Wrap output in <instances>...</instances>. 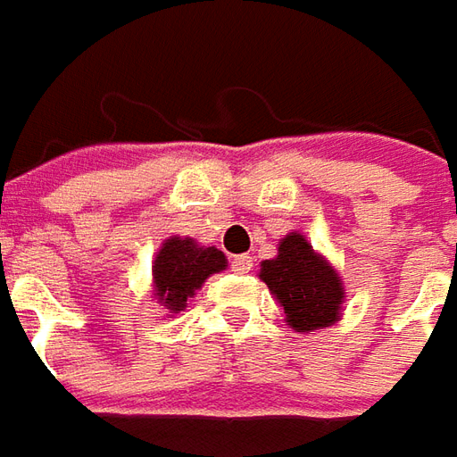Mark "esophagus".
<instances>
[{"mask_svg":"<svg viewBox=\"0 0 457 457\" xmlns=\"http://www.w3.org/2000/svg\"><path fill=\"white\" fill-rule=\"evenodd\" d=\"M231 268H234L236 273H248V270L253 268V258L248 253L234 255V258H231Z\"/></svg>","mask_w":457,"mask_h":457,"instance_id":"obj_1","label":"esophagus"}]
</instances>
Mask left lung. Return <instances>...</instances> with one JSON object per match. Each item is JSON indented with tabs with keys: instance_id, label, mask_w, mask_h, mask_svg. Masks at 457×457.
<instances>
[{
	"instance_id": "obj_1",
	"label": "left lung",
	"mask_w": 457,
	"mask_h": 457,
	"mask_svg": "<svg viewBox=\"0 0 457 457\" xmlns=\"http://www.w3.org/2000/svg\"><path fill=\"white\" fill-rule=\"evenodd\" d=\"M261 278L286 310L287 325L297 332H312L337 322L342 283L335 268L325 263L300 234L280 241L278 258L263 261Z\"/></svg>"
}]
</instances>
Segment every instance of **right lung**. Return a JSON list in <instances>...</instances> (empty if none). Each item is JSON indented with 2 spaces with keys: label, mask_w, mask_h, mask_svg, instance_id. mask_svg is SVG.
<instances>
[{
  "label": "right lung",
  "mask_w": 457,
  "mask_h": 457,
  "mask_svg": "<svg viewBox=\"0 0 457 457\" xmlns=\"http://www.w3.org/2000/svg\"><path fill=\"white\" fill-rule=\"evenodd\" d=\"M226 268V255L219 248H199L192 238L174 236L162 245L157 261L152 265L154 295L171 312L187 307V300L199 290L209 275Z\"/></svg>",
  "instance_id": "add662e5"
}]
</instances>
